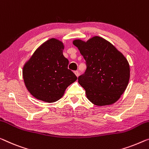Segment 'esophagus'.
<instances>
[{
	"label": "esophagus",
	"instance_id": "obj_1",
	"mask_svg": "<svg viewBox=\"0 0 149 149\" xmlns=\"http://www.w3.org/2000/svg\"><path fill=\"white\" fill-rule=\"evenodd\" d=\"M74 73H75V74L76 75V76L77 77H78L79 76V72L77 70H76V71H75L74 72Z\"/></svg>",
	"mask_w": 149,
	"mask_h": 149
}]
</instances>
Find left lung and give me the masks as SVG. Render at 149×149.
Returning a JSON list of instances; mask_svg holds the SVG:
<instances>
[{"label":"left lung","instance_id":"1","mask_svg":"<svg viewBox=\"0 0 149 149\" xmlns=\"http://www.w3.org/2000/svg\"><path fill=\"white\" fill-rule=\"evenodd\" d=\"M74 45L84 56L86 70L78 77L86 96L97 106L116 102L127 87L130 67L124 55L110 42L94 37L87 42L75 40Z\"/></svg>","mask_w":149,"mask_h":149}]
</instances>
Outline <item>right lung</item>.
<instances>
[{
	"mask_svg": "<svg viewBox=\"0 0 149 149\" xmlns=\"http://www.w3.org/2000/svg\"><path fill=\"white\" fill-rule=\"evenodd\" d=\"M61 41L51 39L33 53L23 68L27 90L33 96L51 103L60 99L77 76L68 68L69 61L63 55Z\"/></svg>",
	"mask_w": 149,
	"mask_h": 149,
	"instance_id": "1",
	"label": "right lung"
}]
</instances>
